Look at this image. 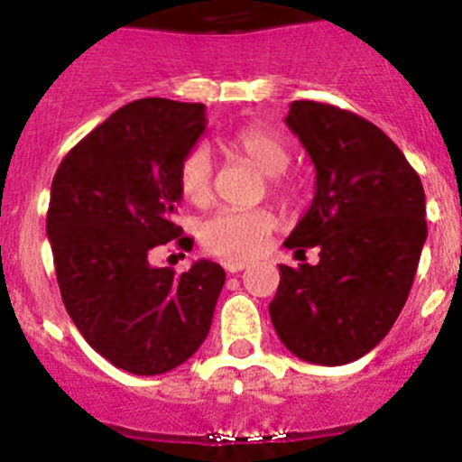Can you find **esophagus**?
<instances>
[{
	"label": "esophagus",
	"instance_id": "1",
	"mask_svg": "<svg viewBox=\"0 0 462 462\" xmlns=\"http://www.w3.org/2000/svg\"><path fill=\"white\" fill-rule=\"evenodd\" d=\"M245 262H236V260H227V262H223V269L227 271V273H239V271H244L245 269Z\"/></svg>",
	"mask_w": 462,
	"mask_h": 462
}]
</instances>
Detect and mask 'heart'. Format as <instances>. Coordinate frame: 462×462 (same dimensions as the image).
<instances>
[{
	"instance_id": "1",
	"label": "heart",
	"mask_w": 462,
	"mask_h": 462,
	"mask_svg": "<svg viewBox=\"0 0 462 462\" xmlns=\"http://www.w3.org/2000/svg\"><path fill=\"white\" fill-rule=\"evenodd\" d=\"M227 148L236 157L266 175V187L271 193L287 191L282 172L290 166V145L280 134L264 125L241 127L227 139ZM180 193L191 205L202 207L209 202L214 191V162L205 145H196L184 154L178 175ZM278 227V218L271 209H218L202 218L198 226V239L211 255L226 260H251L260 255Z\"/></svg>"
}]
</instances>
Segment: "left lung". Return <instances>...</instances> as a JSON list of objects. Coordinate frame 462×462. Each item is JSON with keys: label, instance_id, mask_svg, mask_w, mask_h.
Returning <instances> with one entry per match:
<instances>
[{"label": "left lung", "instance_id": "left-lung-1", "mask_svg": "<svg viewBox=\"0 0 462 462\" xmlns=\"http://www.w3.org/2000/svg\"><path fill=\"white\" fill-rule=\"evenodd\" d=\"M287 125L317 168V193L284 245L319 264H280L269 314L282 344L314 365L372 351L406 305L426 241L420 175L383 129L353 111L291 102Z\"/></svg>", "mask_w": 462, "mask_h": 462}]
</instances>
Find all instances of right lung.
<instances>
[{
  "label": "right lung",
  "instance_id": "right-lung-1",
  "mask_svg": "<svg viewBox=\"0 0 462 462\" xmlns=\"http://www.w3.org/2000/svg\"><path fill=\"white\" fill-rule=\"evenodd\" d=\"M205 105L145 97L125 105L63 157L47 236L68 314L102 357L136 376L166 374L205 342L226 271L184 273L150 257L175 239L180 163L205 132Z\"/></svg>",
  "mask_w": 462,
  "mask_h": 462
}]
</instances>
